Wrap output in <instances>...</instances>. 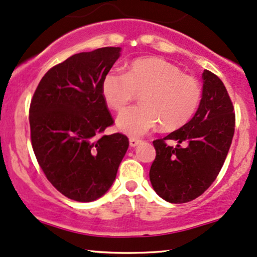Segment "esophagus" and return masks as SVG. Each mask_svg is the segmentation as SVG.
I'll return each instance as SVG.
<instances>
[{"mask_svg": "<svg viewBox=\"0 0 257 257\" xmlns=\"http://www.w3.org/2000/svg\"><path fill=\"white\" fill-rule=\"evenodd\" d=\"M139 144H141V140H139V139H135V138L129 139V145H131V147H137Z\"/></svg>", "mask_w": 257, "mask_h": 257, "instance_id": "1", "label": "esophagus"}]
</instances>
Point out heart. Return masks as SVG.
<instances>
[{
    "label": "heart",
    "mask_w": 257,
    "mask_h": 257,
    "mask_svg": "<svg viewBox=\"0 0 257 257\" xmlns=\"http://www.w3.org/2000/svg\"><path fill=\"white\" fill-rule=\"evenodd\" d=\"M141 93V105L117 117V128L131 137H142L159 123L176 129L187 123L199 106L201 86L194 76L162 57L132 61L125 74L110 70L101 80V95L107 106L120 111Z\"/></svg>",
    "instance_id": "obj_1"
}]
</instances>
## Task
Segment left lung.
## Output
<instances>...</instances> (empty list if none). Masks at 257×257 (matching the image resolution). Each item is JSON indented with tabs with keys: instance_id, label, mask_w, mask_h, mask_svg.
I'll list each match as a JSON object with an SVG mask.
<instances>
[{
	"instance_id": "8db88e82",
	"label": "left lung",
	"mask_w": 257,
	"mask_h": 257,
	"mask_svg": "<svg viewBox=\"0 0 257 257\" xmlns=\"http://www.w3.org/2000/svg\"><path fill=\"white\" fill-rule=\"evenodd\" d=\"M202 98L189 122L168 137L153 141L156 159L150 179L168 202L184 203L211 187L224 165L234 133V112L226 88L209 70L202 73ZM178 145L169 147L165 141Z\"/></svg>"
}]
</instances>
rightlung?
Wrapping results in <instances>:
<instances>
[{"label": "right lung", "instance_id": "right-lung-1", "mask_svg": "<svg viewBox=\"0 0 257 257\" xmlns=\"http://www.w3.org/2000/svg\"><path fill=\"white\" fill-rule=\"evenodd\" d=\"M120 48L75 54L40 80L30 106L31 141L49 182L68 199L91 202L110 189L128 150L125 135H101L112 125L101 80Z\"/></svg>", "mask_w": 257, "mask_h": 257}]
</instances>
